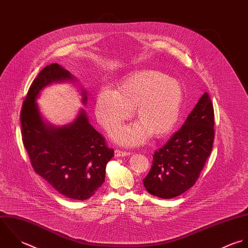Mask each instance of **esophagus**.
I'll return each mask as SVG.
<instances>
[{
    "mask_svg": "<svg viewBox=\"0 0 248 248\" xmlns=\"http://www.w3.org/2000/svg\"><path fill=\"white\" fill-rule=\"evenodd\" d=\"M130 152H125V151H119V150H115L114 151V156L115 157H128L130 156Z\"/></svg>",
    "mask_w": 248,
    "mask_h": 248,
    "instance_id": "obj_1",
    "label": "esophagus"
}]
</instances>
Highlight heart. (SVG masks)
<instances>
[{"mask_svg": "<svg viewBox=\"0 0 248 248\" xmlns=\"http://www.w3.org/2000/svg\"><path fill=\"white\" fill-rule=\"evenodd\" d=\"M185 102V89L176 79L144 69L131 73L116 90L102 88L96 95L95 114L106 130L122 124L135 109L137 123L112 133L115 142L128 147L144 143L149 136L164 139L176 129Z\"/></svg>", "mask_w": 248, "mask_h": 248, "instance_id": "heart-1", "label": "heart"}]
</instances>
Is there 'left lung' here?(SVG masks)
I'll return each mask as SVG.
<instances>
[{
  "instance_id": "8db88e82",
  "label": "left lung",
  "mask_w": 248,
  "mask_h": 248,
  "mask_svg": "<svg viewBox=\"0 0 248 248\" xmlns=\"http://www.w3.org/2000/svg\"><path fill=\"white\" fill-rule=\"evenodd\" d=\"M214 126L213 104L205 92L182 128L153 155L152 167L142 181L146 190L170 199L190 188L212 152Z\"/></svg>"
}]
</instances>
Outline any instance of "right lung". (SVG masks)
Instances as JSON below:
<instances>
[{
  "mask_svg": "<svg viewBox=\"0 0 248 248\" xmlns=\"http://www.w3.org/2000/svg\"><path fill=\"white\" fill-rule=\"evenodd\" d=\"M78 80L58 63L46 66L31 83L21 111L22 139L34 171L63 196L85 200L105 182L106 166L114 156L103 137L89 124L83 108L66 125L55 126L42 115L37 99L52 83ZM83 106L86 90L76 84Z\"/></svg>",
  "mask_w": 248,
  "mask_h": 248,
  "instance_id": "1",
  "label": "right lung"
}]
</instances>
